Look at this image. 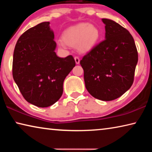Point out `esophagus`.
<instances>
[{"mask_svg": "<svg viewBox=\"0 0 152 152\" xmlns=\"http://www.w3.org/2000/svg\"><path fill=\"white\" fill-rule=\"evenodd\" d=\"M74 60H75L76 64H78L80 63V58L78 56H75V57H74Z\"/></svg>", "mask_w": 152, "mask_h": 152, "instance_id": "esophagus-1", "label": "esophagus"}]
</instances>
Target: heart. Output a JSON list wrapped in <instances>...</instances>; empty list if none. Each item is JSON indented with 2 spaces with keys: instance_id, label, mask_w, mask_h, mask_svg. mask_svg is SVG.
<instances>
[{
  "instance_id": "b5f03b06",
  "label": "heart",
  "mask_w": 152,
  "mask_h": 152,
  "mask_svg": "<svg viewBox=\"0 0 152 152\" xmlns=\"http://www.w3.org/2000/svg\"><path fill=\"white\" fill-rule=\"evenodd\" d=\"M101 32L99 28L89 23H80L68 28L62 35L63 41L66 43L70 45H77L81 52H87L92 50L99 42ZM64 42L59 41L58 43L64 46Z\"/></svg>"
}]
</instances>
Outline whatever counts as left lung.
I'll return each mask as SVG.
<instances>
[{
    "label": "left lung",
    "mask_w": 152,
    "mask_h": 152,
    "mask_svg": "<svg viewBox=\"0 0 152 152\" xmlns=\"http://www.w3.org/2000/svg\"><path fill=\"white\" fill-rule=\"evenodd\" d=\"M102 20L105 24V39L80 63L89 93L97 99L110 101L122 96L132 86L138 53L128 30L114 20Z\"/></svg>",
    "instance_id": "obj_1"
}]
</instances>
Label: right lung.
<instances>
[{
  "label": "right lung",
  "instance_id": "add662e5",
  "mask_svg": "<svg viewBox=\"0 0 152 152\" xmlns=\"http://www.w3.org/2000/svg\"><path fill=\"white\" fill-rule=\"evenodd\" d=\"M50 22L30 28L15 45L12 76L26 101L38 107H48L63 93V83L76 65L72 56L60 58Z\"/></svg>",
  "mask_w": 152,
  "mask_h": 152
}]
</instances>
